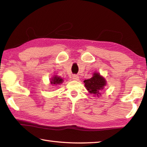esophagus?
I'll use <instances>...</instances> for the list:
<instances>
[{"instance_id": "esophagus-1", "label": "esophagus", "mask_w": 147, "mask_h": 147, "mask_svg": "<svg viewBox=\"0 0 147 147\" xmlns=\"http://www.w3.org/2000/svg\"><path fill=\"white\" fill-rule=\"evenodd\" d=\"M72 78L74 80H79V76L78 75H76V74H74V75L72 76Z\"/></svg>"}]
</instances>
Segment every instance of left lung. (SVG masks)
Masks as SVG:
<instances>
[{"instance_id":"1","label":"left lung","mask_w":147,"mask_h":147,"mask_svg":"<svg viewBox=\"0 0 147 147\" xmlns=\"http://www.w3.org/2000/svg\"><path fill=\"white\" fill-rule=\"evenodd\" d=\"M84 83L88 92L96 96L100 95V92L102 91L106 85V81L104 78L97 73H93V77L88 80H85Z\"/></svg>"}]
</instances>
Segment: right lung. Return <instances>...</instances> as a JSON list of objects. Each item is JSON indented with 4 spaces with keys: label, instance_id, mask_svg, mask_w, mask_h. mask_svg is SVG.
Returning a JSON list of instances; mask_svg holds the SVG:
<instances>
[{
    "label": "right lung",
    "instance_id": "right-lung-1",
    "mask_svg": "<svg viewBox=\"0 0 147 147\" xmlns=\"http://www.w3.org/2000/svg\"><path fill=\"white\" fill-rule=\"evenodd\" d=\"M63 82H64L63 79H62V78L57 76H54L51 79V83L52 85H60V84H61Z\"/></svg>",
    "mask_w": 147,
    "mask_h": 147
}]
</instances>
